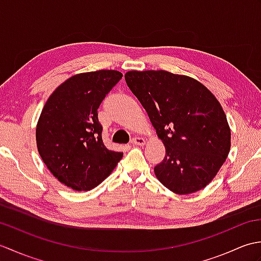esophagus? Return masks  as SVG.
Masks as SVG:
<instances>
[{"instance_id":"esophagus-1","label":"esophagus","mask_w":261,"mask_h":261,"mask_svg":"<svg viewBox=\"0 0 261 261\" xmlns=\"http://www.w3.org/2000/svg\"><path fill=\"white\" fill-rule=\"evenodd\" d=\"M131 143L132 145H137V146H143L146 143V140L140 137H135L134 139L131 140Z\"/></svg>"}]
</instances>
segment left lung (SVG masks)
<instances>
[{
	"label": "left lung",
	"instance_id": "left-lung-1",
	"mask_svg": "<svg viewBox=\"0 0 261 261\" xmlns=\"http://www.w3.org/2000/svg\"><path fill=\"white\" fill-rule=\"evenodd\" d=\"M126 85L166 148L154 174L180 195L202 190L225 162L231 131L218 99L201 83L166 70H131Z\"/></svg>",
	"mask_w": 261,
	"mask_h": 261
}]
</instances>
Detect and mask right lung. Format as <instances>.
<instances>
[{"label": "right lung", "mask_w": 261, "mask_h": 261, "mask_svg": "<svg viewBox=\"0 0 261 261\" xmlns=\"http://www.w3.org/2000/svg\"><path fill=\"white\" fill-rule=\"evenodd\" d=\"M118 70L70 77L49 96L39 118L36 139L42 162L75 191H90L107 178L123 152L104 146L97 109L118 84Z\"/></svg>", "instance_id": "right-lung-1"}]
</instances>
